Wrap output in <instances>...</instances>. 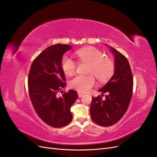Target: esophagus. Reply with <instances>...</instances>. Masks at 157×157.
<instances>
[{
    "instance_id": "1",
    "label": "esophagus",
    "mask_w": 157,
    "mask_h": 157,
    "mask_svg": "<svg viewBox=\"0 0 157 157\" xmlns=\"http://www.w3.org/2000/svg\"><path fill=\"white\" fill-rule=\"evenodd\" d=\"M83 95V94H81V93H78V97H79V98H82Z\"/></svg>"
}]
</instances>
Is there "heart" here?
Segmentation results:
<instances>
[{"instance_id": "b5f03b06", "label": "heart", "mask_w": 157, "mask_h": 157, "mask_svg": "<svg viewBox=\"0 0 157 157\" xmlns=\"http://www.w3.org/2000/svg\"><path fill=\"white\" fill-rule=\"evenodd\" d=\"M80 62L89 63L87 73L90 75H77L70 82V87L79 92L86 93L95 85L93 75L100 82H105L113 75L115 63L111 58L104 57L105 54L94 47L80 49L75 52ZM62 70L67 75H72L75 71L76 64L71 58L64 56L62 59Z\"/></svg>"}]
</instances>
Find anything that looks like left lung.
I'll return each instance as SVG.
<instances>
[{
  "instance_id": "obj_1",
  "label": "left lung",
  "mask_w": 157,
  "mask_h": 157,
  "mask_svg": "<svg viewBox=\"0 0 157 157\" xmlns=\"http://www.w3.org/2000/svg\"><path fill=\"white\" fill-rule=\"evenodd\" d=\"M115 57L114 74L105 86L99 90V95L92 98L90 107L91 119L103 127L113 125L123 117L129 105L133 87V79L127 59L109 46Z\"/></svg>"
}]
</instances>
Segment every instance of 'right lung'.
<instances>
[{"label":"right lung","instance_id":"right-lung-1","mask_svg":"<svg viewBox=\"0 0 157 157\" xmlns=\"http://www.w3.org/2000/svg\"><path fill=\"white\" fill-rule=\"evenodd\" d=\"M71 48L58 44L46 48L32 63L28 79L30 98L36 112L44 123L56 128L71 122L73 116L70 108L78 98L77 92L72 90L60 97L58 95L66 85L61 66L62 56Z\"/></svg>","mask_w":157,"mask_h":157}]
</instances>
